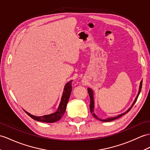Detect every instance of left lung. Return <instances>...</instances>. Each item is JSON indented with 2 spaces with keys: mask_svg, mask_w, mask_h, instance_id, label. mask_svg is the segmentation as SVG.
<instances>
[{
  "mask_svg": "<svg viewBox=\"0 0 150 150\" xmlns=\"http://www.w3.org/2000/svg\"><path fill=\"white\" fill-rule=\"evenodd\" d=\"M142 81H141L140 82V86H139V92L137 93V95L136 96V98H135V100L134 101V103H132V106L128 109L126 112H125L122 114H121L120 115H118L117 116H115V117H108V118H105V119H102V118H100L99 117L97 116V115H96V114L95 113V102H94V93H93V91L91 89V88H88V91L89 93V97H90V100H91V102H90V110H91V112L93 114V116L95 117L96 119H97L98 120H100L101 121H104V122H109V121H113L115 120L116 119H118V118H120V117H121L123 115H125V114H127L128 112H129L130 110L132 109V107H133V105L135 104V103L136 102V101L138 98V96L139 95V94L141 93V90L142 88Z\"/></svg>",
  "mask_w": 150,
  "mask_h": 150,
  "instance_id": "1",
  "label": "left lung"
}]
</instances>
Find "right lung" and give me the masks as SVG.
<instances>
[{
    "instance_id": "1",
    "label": "right lung",
    "mask_w": 150,
    "mask_h": 150,
    "mask_svg": "<svg viewBox=\"0 0 150 150\" xmlns=\"http://www.w3.org/2000/svg\"><path fill=\"white\" fill-rule=\"evenodd\" d=\"M71 82L72 81H69L67 84L64 86V90H63V93H62V95L61 97V102L59 103V105L58 109L56 112L54 113H52L50 114H47V115H44L42 116H34V115L30 114L27 111L25 110V112L29 115V116L32 117L33 120H36L38 121H41V122H45V123H55L56 121L61 120V118L63 116L66 109H67V103L69 98V96H70L71 90H72V86H71Z\"/></svg>"
}]
</instances>
